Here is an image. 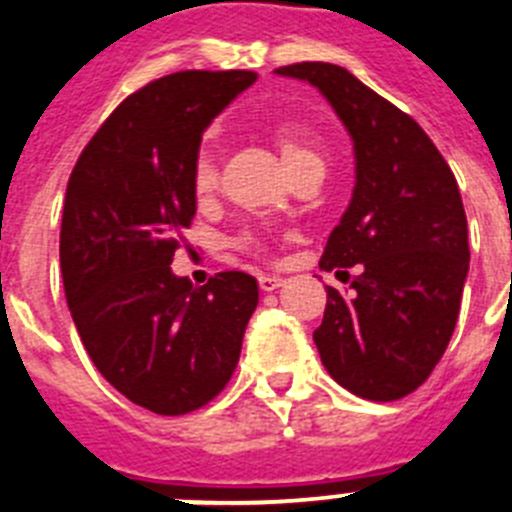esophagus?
Here are the masks:
<instances>
[{"label":"esophagus","instance_id":"1","mask_svg":"<svg viewBox=\"0 0 512 512\" xmlns=\"http://www.w3.org/2000/svg\"><path fill=\"white\" fill-rule=\"evenodd\" d=\"M282 284H284V279L279 277V274H261L259 277L261 292H274V289H279Z\"/></svg>","mask_w":512,"mask_h":512}]
</instances>
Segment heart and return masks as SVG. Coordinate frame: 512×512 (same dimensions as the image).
Returning <instances> with one entry per match:
<instances>
[{"label":"heart","mask_w":512,"mask_h":512,"mask_svg":"<svg viewBox=\"0 0 512 512\" xmlns=\"http://www.w3.org/2000/svg\"><path fill=\"white\" fill-rule=\"evenodd\" d=\"M271 138L277 143V151L284 161V169L292 171L302 166H323L320 156V135L302 120H279L271 130ZM192 189L197 200H207L217 189V166L212 153L202 151L194 161L192 169ZM243 248L259 251V241L253 235H243Z\"/></svg>","instance_id":"b5f03b06"}]
</instances>
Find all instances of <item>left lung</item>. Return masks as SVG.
<instances>
[{
  "label": "left lung",
  "mask_w": 512,
  "mask_h": 512,
  "mask_svg": "<svg viewBox=\"0 0 512 512\" xmlns=\"http://www.w3.org/2000/svg\"><path fill=\"white\" fill-rule=\"evenodd\" d=\"M274 74L312 84L354 140V194L320 259L346 277L354 266V292L328 287L312 341L348 392L400 400L431 377L459 318L469 271L459 184L418 122L343 66L305 61Z\"/></svg>",
  "instance_id": "8db88e82"
}]
</instances>
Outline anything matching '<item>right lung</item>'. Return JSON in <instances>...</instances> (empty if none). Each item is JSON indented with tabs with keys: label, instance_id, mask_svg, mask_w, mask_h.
Here are the masks:
<instances>
[{
	"label": "right lung",
	"instance_id": "obj_1",
	"mask_svg": "<svg viewBox=\"0 0 512 512\" xmlns=\"http://www.w3.org/2000/svg\"><path fill=\"white\" fill-rule=\"evenodd\" d=\"M253 71H179L130 94L71 171L61 274L89 359L117 392L184 415L233 377L259 284L220 271L205 287L171 271L192 225V169L205 128Z\"/></svg>",
	"mask_w": 512,
	"mask_h": 512
}]
</instances>
